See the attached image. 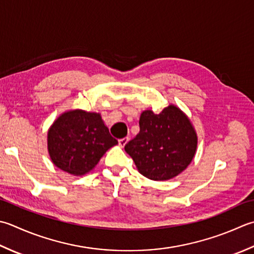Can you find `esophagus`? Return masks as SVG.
<instances>
[{
  "label": "esophagus",
  "mask_w": 254,
  "mask_h": 254,
  "mask_svg": "<svg viewBox=\"0 0 254 254\" xmlns=\"http://www.w3.org/2000/svg\"><path fill=\"white\" fill-rule=\"evenodd\" d=\"M127 141H128V137H123V138H120V140H119V145H120L121 147H123V146L126 145V144L127 143Z\"/></svg>",
  "instance_id": "34e87169"
}]
</instances>
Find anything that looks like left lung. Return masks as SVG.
Masks as SVG:
<instances>
[{
    "label": "left lung",
    "instance_id": "obj_1",
    "mask_svg": "<svg viewBox=\"0 0 254 254\" xmlns=\"http://www.w3.org/2000/svg\"><path fill=\"white\" fill-rule=\"evenodd\" d=\"M140 132L124 150L137 171L152 181H167L190 165L197 148V134L180 108L168 106L155 114L143 111Z\"/></svg>",
    "mask_w": 254,
    "mask_h": 254
}]
</instances>
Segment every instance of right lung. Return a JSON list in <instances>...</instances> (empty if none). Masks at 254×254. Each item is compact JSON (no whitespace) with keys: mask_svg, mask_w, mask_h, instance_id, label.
I'll return each instance as SVG.
<instances>
[{"mask_svg":"<svg viewBox=\"0 0 254 254\" xmlns=\"http://www.w3.org/2000/svg\"><path fill=\"white\" fill-rule=\"evenodd\" d=\"M48 153L58 168L71 175L90 172L118 141L96 112L71 110L63 113L48 130Z\"/></svg>","mask_w":254,"mask_h":254,"instance_id":"obj_1","label":"right lung"}]
</instances>
